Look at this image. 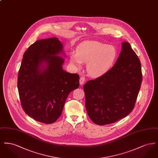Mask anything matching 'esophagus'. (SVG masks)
Listing matches in <instances>:
<instances>
[{"label":"esophagus","mask_w":158,"mask_h":158,"mask_svg":"<svg viewBox=\"0 0 158 158\" xmlns=\"http://www.w3.org/2000/svg\"><path fill=\"white\" fill-rule=\"evenodd\" d=\"M85 77H84L83 76H81V77H80V79H79V83H80V85H82L83 84L85 83Z\"/></svg>","instance_id":"esophagus-1"}]
</instances>
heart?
<instances>
[{
	"label": "heart",
	"instance_id": "heart-1",
	"mask_svg": "<svg viewBox=\"0 0 158 158\" xmlns=\"http://www.w3.org/2000/svg\"><path fill=\"white\" fill-rule=\"evenodd\" d=\"M117 55V50L114 46L89 41L78 46L76 54L70 55V61L77 68H81L82 63H87L86 70L89 75L99 77L111 68Z\"/></svg>",
	"mask_w": 158,
	"mask_h": 158
}]
</instances>
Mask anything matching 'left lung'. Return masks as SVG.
<instances>
[{
	"mask_svg": "<svg viewBox=\"0 0 158 158\" xmlns=\"http://www.w3.org/2000/svg\"><path fill=\"white\" fill-rule=\"evenodd\" d=\"M142 81L141 64L127 42L122 43L113 68L83 86L87 113L103 126L123 118L133 110Z\"/></svg>",
	"mask_w": 158,
	"mask_h": 158,
	"instance_id": "8db88e82",
	"label": "left lung"
}]
</instances>
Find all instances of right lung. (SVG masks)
<instances>
[{
  "instance_id": "1",
  "label": "right lung",
  "mask_w": 158,
  "mask_h": 158,
  "mask_svg": "<svg viewBox=\"0 0 158 158\" xmlns=\"http://www.w3.org/2000/svg\"><path fill=\"white\" fill-rule=\"evenodd\" d=\"M63 44L57 38L38 40L23 54L18 77L21 106L28 115L45 124L60 117L70 92L79 86V76L64 71Z\"/></svg>"
}]
</instances>
